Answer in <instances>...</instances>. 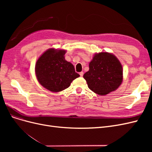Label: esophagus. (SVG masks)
I'll use <instances>...</instances> for the list:
<instances>
[{"instance_id": "1", "label": "esophagus", "mask_w": 152, "mask_h": 152, "mask_svg": "<svg viewBox=\"0 0 152 152\" xmlns=\"http://www.w3.org/2000/svg\"><path fill=\"white\" fill-rule=\"evenodd\" d=\"M79 74H80V77H82V76L84 75V72H81L79 73Z\"/></svg>"}]
</instances>
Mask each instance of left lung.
Here are the masks:
<instances>
[{"mask_svg":"<svg viewBox=\"0 0 152 152\" xmlns=\"http://www.w3.org/2000/svg\"><path fill=\"white\" fill-rule=\"evenodd\" d=\"M84 78L89 88L99 95L117 89L122 83L123 71L118 59L108 53L95 54Z\"/></svg>","mask_w":152,"mask_h":152,"instance_id":"obj_1","label":"left lung"}]
</instances>
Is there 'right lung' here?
Listing matches in <instances>:
<instances>
[{
  "label": "right lung",
  "instance_id": "1",
  "mask_svg": "<svg viewBox=\"0 0 152 152\" xmlns=\"http://www.w3.org/2000/svg\"><path fill=\"white\" fill-rule=\"evenodd\" d=\"M65 50L49 49L36 63L35 73L39 83L52 92H59L70 86L80 75L72 64L65 59Z\"/></svg>",
  "mask_w": 152,
  "mask_h": 152
}]
</instances>
